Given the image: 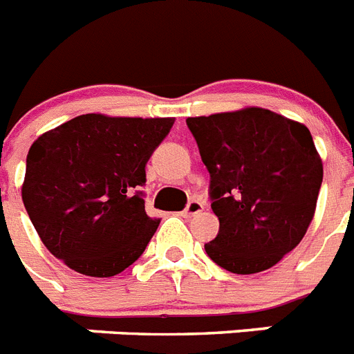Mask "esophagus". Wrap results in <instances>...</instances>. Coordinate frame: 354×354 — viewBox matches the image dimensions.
Returning a JSON list of instances; mask_svg holds the SVG:
<instances>
[{
    "instance_id": "34e87169",
    "label": "esophagus",
    "mask_w": 354,
    "mask_h": 354,
    "mask_svg": "<svg viewBox=\"0 0 354 354\" xmlns=\"http://www.w3.org/2000/svg\"><path fill=\"white\" fill-rule=\"evenodd\" d=\"M204 209V204L201 203V201H189L188 204H186V208H184V217H194V215H197V213H201Z\"/></svg>"
}]
</instances>
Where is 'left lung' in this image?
<instances>
[{
  "label": "left lung",
  "instance_id": "8db88e82",
  "mask_svg": "<svg viewBox=\"0 0 354 354\" xmlns=\"http://www.w3.org/2000/svg\"><path fill=\"white\" fill-rule=\"evenodd\" d=\"M209 171L217 236L204 244L213 262L251 275L299 246L313 221L322 160L300 122L264 108L186 119Z\"/></svg>",
  "mask_w": 354,
  "mask_h": 354
}]
</instances>
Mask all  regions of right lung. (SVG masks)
Wrapping results in <instances>:
<instances>
[{
    "mask_svg": "<svg viewBox=\"0 0 354 354\" xmlns=\"http://www.w3.org/2000/svg\"><path fill=\"white\" fill-rule=\"evenodd\" d=\"M171 127V118L86 113L30 146L23 204L55 259L113 277L142 255L160 223L145 212V168Z\"/></svg>",
    "mask_w": 354,
    "mask_h": 354,
    "instance_id": "add662e5",
    "label": "right lung"
}]
</instances>
